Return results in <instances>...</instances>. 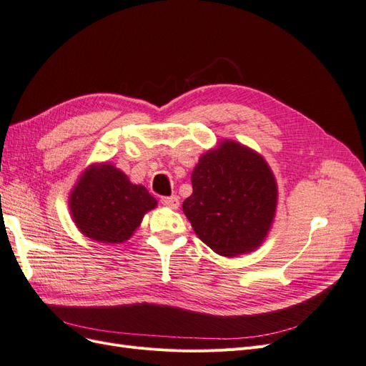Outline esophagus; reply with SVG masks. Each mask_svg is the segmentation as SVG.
Instances as JSON below:
<instances>
[{"mask_svg":"<svg viewBox=\"0 0 366 366\" xmlns=\"http://www.w3.org/2000/svg\"><path fill=\"white\" fill-rule=\"evenodd\" d=\"M160 201H162L164 206H167L169 209H179V206H180V199H179V197H175V195L164 197Z\"/></svg>","mask_w":366,"mask_h":366,"instance_id":"esophagus-1","label":"esophagus"}]
</instances>
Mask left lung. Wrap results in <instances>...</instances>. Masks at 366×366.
<instances>
[{
	"label": "left lung",
	"mask_w": 366,
	"mask_h": 366,
	"mask_svg": "<svg viewBox=\"0 0 366 366\" xmlns=\"http://www.w3.org/2000/svg\"><path fill=\"white\" fill-rule=\"evenodd\" d=\"M183 212L197 236L222 257L251 252L266 239L276 213L277 186L254 150L225 139L204 153L191 175Z\"/></svg>",
	"instance_id": "obj_1"
}]
</instances>
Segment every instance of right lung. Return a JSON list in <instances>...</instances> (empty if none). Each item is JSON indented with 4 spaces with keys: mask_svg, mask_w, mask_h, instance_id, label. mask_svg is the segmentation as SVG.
I'll return each instance as SVG.
<instances>
[{
    "mask_svg": "<svg viewBox=\"0 0 366 366\" xmlns=\"http://www.w3.org/2000/svg\"><path fill=\"white\" fill-rule=\"evenodd\" d=\"M79 231L100 243H123L132 237L144 214L157 206L154 197L111 164L92 165L69 199Z\"/></svg>",
    "mask_w": 366,
    "mask_h": 366,
    "instance_id": "1",
    "label": "right lung"
}]
</instances>
